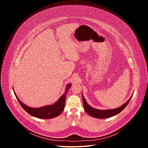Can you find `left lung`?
Returning a JSON list of instances; mask_svg holds the SVG:
<instances>
[{"mask_svg":"<svg viewBox=\"0 0 148 148\" xmlns=\"http://www.w3.org/2000/svg\"><path fill=\"white\" fill-rule=\"evenodd\" d=\"M82 96V101H83V105H84V108L86 112L90 115V116L97 118H100V119H103V118H107L112 117L114 115H117L119 112H121L128 104L130 100L131 99V98L132 95L131 97V98L128 100V101L125 102L122 106H121L119 108L112 109V110H97L95 109L87 103L86 102L85 98H84L83 95Z\"/></svg>","mask_w":148,"mask_h":148,"instance_id":"obj_1","label":"left lung"}]
</instances>
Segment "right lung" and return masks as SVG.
Segmentation results:
<instances>
[{
	"instance_id": "1",
	"label": "right lung",
	"mask_w": 148,
	"mask_h": 148,
	"mask_svg": "<svg viewBox=\"0 0 148 148\" xmlns=\"http://www.w3.org/2000/svg\"><path fill=\"white\" fill-rule=\"evenodd\" d=\"M71 86V84H67L64 94L58 99V100L56 103L51 105H47V106H45L38 108H31L27 106V105L19 100L14 91V93L21 106L30 115L41 119H51L60 115L63 111L65 106L66 95Z\"/></svg>"
}]
</instances>
